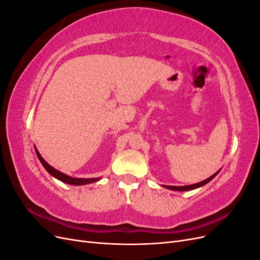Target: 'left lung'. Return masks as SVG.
Instances as JSON below:
<instances>
[{"mask_svg": "<svg viewBox=\"0 0 260 260\" xmlns=\"http://www.w3.org/2000/svg\"><path fill=\"white\" fill-rule=\"evenodd\" d=\"M221 170V169H219L216 174H214L212 175L211 177H209V178H207V179H205L204 181H201V182H199V183H195V184H190V185H184V186H174V185H162L164 187H166V188H168V190H172V191H180V192H183V191H191V190H195V188H199V187H201V186H203V185H205V184H207L209 181H211L212 179H214L218 174H219V171Z\"/></svg>", "mask_w": 260, "mask_h": 260, "instance_id": "1", "label": "left lung"}]
</instances>
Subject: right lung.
Here are the masks:
<instances>
[{
	"label": "right lung",
	"mask_w": 260,
	"mask_h": 260,
	"mask_svg": "<svg viewBox=\"0 0 260 260\" xmlns=\"http://www.w3.org/2000/svg\"><path fill=\"white\" fill-rule=\"evenodd\" d=\"M35 149H36V153H37L39 160L41 161V164L43 165V167L46 169V171H48L52 177L56 178L57 180L61 181V182L67 183V184H72V185H84V184H90V183L98 182V181L101 180V178H73V177H70L68 175L62 174L61 171L55 169L54 167L51 166L50 164H48L43 159V157L40 155V153H39L38 148L36 146H35Z\"/></svg>",
	"instance_id": "right-lung-1"
}]
</instances>
